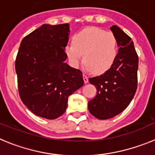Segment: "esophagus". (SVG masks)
<instances>
[{
  "label": "esophagus",
  "mask_w": 155,
  "mask_h": 155,
  "mask_svg": "<svg viewBox=\"0 0 155 155\" xmlns=\"http://www.w3.org/2000/svg\"><path fill=\"white\" fill-rule=\"evenodd\" d=\"M83 78H84V83H87V82H88V77L87 76V75H85V74H84L83 75Z\"/></svg>",
  "instance_id": "34e87169"
}]
</instances>
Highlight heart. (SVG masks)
I'll return each instance as SVG.
<instances>
[{
	"instance_id": "obj_1",
	"label": "heart",
	"mask_w": 155,
	"mask_h": 155,
	"mask_svg": "<svg viewBox=\"0 0 155 155\" xmlns=\"http://www.w3.org/2000/svg\"><path fill=\"white\" fill-rule=\"evenodd\" d=\"M73 43L66 47L71 64L78 67L84 56L86 69L95 74L107 71L117 56L116 35L97 27H87L78 32L74 36Z\"/></svg>"
}]
</instances>
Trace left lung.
Listing matches in <instances>:
<instances>
[{
    "label": "left lung",
    "mask_w": 155,
    "mask_h": 155,
    "mask_svg": "<svg viewBox=\"0 0 155 155\" xmlns=\"http://www.w3.org/2000/svg\"><path fill=\"white\" fill-rule=\"evenodd\" d=\"M116 35L119 52L114 63L100 76L90 78L97 94L88 102V110L99 120H108L129 105L137 88L138 56L131 38L116 25L110 28Z\"/></svg>",
    "instance_id": "1"
}]
</instances>
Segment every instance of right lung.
Returning <instances> with one entry per match:
<instances>
[{
	"label": "right lung",
	"instance_id": "obj_1",
	"mask_svg": "<svg viewBox=\"0 0 155 155\" xmlns=\"http://www.w3.org/2000/svg\"><path fill=\"white\" fill-rule=\"evenodd\" d=\"M69 24H44L25 37L15 60L18 93L36 116L58 118L68 107V97L84 84L82 72L64 61Z\"/></svg>",
	"mask_w": 155,
	"mask_h": 155
}]
</instances>
